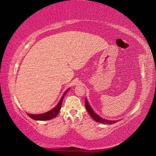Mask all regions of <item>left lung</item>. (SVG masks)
<instances>
[{"instance_id":"left-lung-1","label":"left lung","mask_w":156,"mask_h":156,"mask_svg":"<svg viewBox=\"0 0 156 156\" xmlns=\"http://www.w3.org/2000/svg\"><path fill=\"white\" fill-rule=\"evenodd\" d=\"M85 107H86V109L87 110L88 113H89V115H91V117L93 118L95 121H96V122H98L112 125V124L115 123L116 122H117L116 120H108L106 119H104V118H102L101 117H100L98 115H97V113H96L94 112V110L92 109V108L91 107L90 105H89V102L87 100L86 98H85Z\"/></svg>"}]
</instances>
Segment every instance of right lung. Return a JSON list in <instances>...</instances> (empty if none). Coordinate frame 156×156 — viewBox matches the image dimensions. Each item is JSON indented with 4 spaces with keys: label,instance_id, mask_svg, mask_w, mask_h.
Wrapping results in <instances>:
<instances>
[{
    "label": "right lung",
    "instance_id": "right-lung-1",
    "mask_svg": "<svg viewBox=\"0 0 156 156\" xmlns=\"http://www.w3.org/2000/svg\"><path fill=\"white\" fill-rule=\"evenodd\" d=\"M68 89L67 91H66L64 94H63L62 96L60 98V101L58 105L55 107L54 109H52L51 110L49 111L46 113H41V114H30V113H27V115L29 117H30L32 119L35 120H51L52 118H54L55 117H56V115H58V113H59L60 108H61V105H62V100L63 98L65 97V94H67V92L69 91Z\"/></svg>",
    "mask_w": 156,
    "mask_h": 156
}]
</instances>
